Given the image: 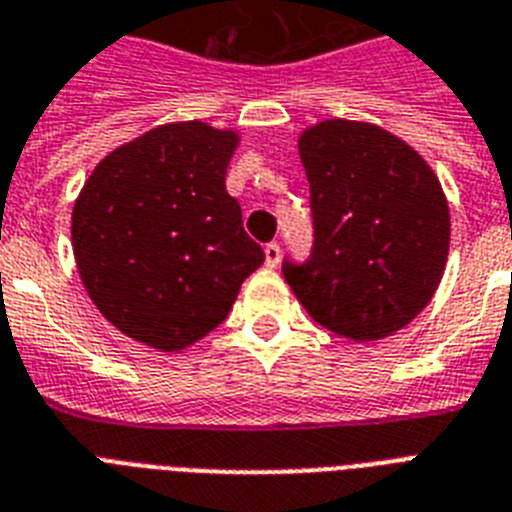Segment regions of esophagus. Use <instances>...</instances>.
I'll return each mask as SVG.
<instances>
[{"instance_id":"1","label":"esophagus","mask_w":512,"mask_h":512,"mask_svg":"<svg viewBox=\"0 0 512 512\" xmlns=\"http://www.w3.org/2000/svg\"><path fill=\"white\" fill-rule=\"evenodd\" d=\"M278 260H281V244L278 242L265 244V265H268V268H276Z\"/></svg>"}]
</instances>
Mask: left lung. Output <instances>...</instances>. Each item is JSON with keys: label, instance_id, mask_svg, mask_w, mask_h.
Returning a JSON list of instances; mask_svg holds the SVG:
<instances>
[{"label": "left lung", "instance_id": "8db88e82", "mask_svg": "<svg viewBox=\"0 0 512 512\" xmlns=\"http://www.w3.org/2000/svg\"><path fill=\"white\" fill-rule=\"evenodd\" d=\"M299 157L313 247L307 260L284 257L286 284L334 334L373 342L400 331L426 307L447 263L442 186L415 149L368 123L307 128Z\"/></svg>", "mask_w": 512, "mask_h": 512}]
</instances>
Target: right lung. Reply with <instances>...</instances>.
I'll return each instance as SVG.
<instances>
[{
  "label": "right lung",
  "mask_w": 512,
  "mask_h": 512,
  "mask_svg": "<svg viewBox=\"0 0 512 512\" xmlns=\"http://www.w3.org/2000/svg\"><path fill=\"white\" fill-rule=\"evenodd\" d=\"M236 134L189 120L99 162L73 207V252L112 326L162 352L226 321L265 252L226 191Z\"/></svg>",
  "instance_id": "right-lung-1"
}]
</instances>
